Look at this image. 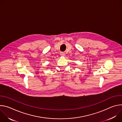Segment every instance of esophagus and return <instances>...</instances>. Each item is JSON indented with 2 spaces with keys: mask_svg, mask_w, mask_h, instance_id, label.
I'll return each mask as SVG.
<instances>
[{
  "mask_svg": "<svg viewBox=\"0 0 122 122\" xmlns=\"http://www.w3.org/2000/svg\"><path fill=\"white\" fill-rule=\"evenodd\" d=\"M60 55L62 56H65V54L64 53H63V52H61V53H60Z\"/></svg>",
  "mask_w": 122,
  "mask_h": 122,
  "instance_id": "esophagus-1",
  "label": "esophagus"
}]
</instances>
